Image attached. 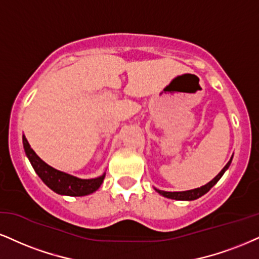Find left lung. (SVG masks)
<instances>
[{"label": "left lung", "mask_w": 259, "mask_h": 259, "mask_svg": "<svg viewBox=\"0 0 259 259\" xmlns=\"http://www.w3.org/2000/svg\"><path fill=\"white\" fill-rule=\"evenodd\" d=\"M232 158H231V161H229L228 163L225 165V168H223L222 170L220 171V173L216 175V177L213 178L211 181H210V183H207L206 185H204V186H202V187L194 188V190H190V191H183V192H165V191H159V190H157V192L159 194H162L163 197L170 198V199H177V200H194V199H197V198L202 197L203 194L209 192L210 188H211L213 185L218 183L220 179H221L222 175L225 174V171L227 170L229 165H231Z\"/></svg>", "instance_id": "obj_1"}]
</instances>
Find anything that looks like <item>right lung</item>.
Returning <instances> with one entry per match:
<instances>
[{
    "mask_svg": "<svg viewBox=\"0 0 259 259\" xmlns=\"http://www.w3.org/2000/svg\"><path fill=\"white\" fill-rule=\"evenodd\" d=\"M22 143H24L25 152H26V156L30 159L34 171L48 187L52 188L54 192L73 197L86 196V194H90L98 190L103 183V179L105 177L104 174L96 179H79L57 170L38 157L36 152L31 149L25 136H22Z\"/></svg>",
    "mask_w": 259,
    "mask_h": 259,
    "instance_id": "obj_1",
    "label": "right lung"
}]
</instances>
